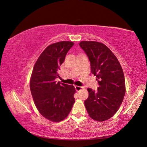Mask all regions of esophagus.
Instances as JSON below:
<instances>
[{"instance_id": "1", "label": "esophagus", "mask_w": 147, "mask_h": 147, "mask_svg": "<svg viewBox=\"0 0 147 147\" xmlns=\"http://www.w3.org/2000/svg\"><path fill=\"white\" fill-rule=\"evenodd\" d=\"M75 90H76L77 91H80V90H82L83 88H84V87L83 86H75Z\"/></svg>"}]
</instances>
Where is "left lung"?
Here are the masks:
<instances>
[{"mask_svg": "<svg viewBox=\"0 0 147 147\" xmlns=\"http://www.w3.org/2000/svg\"><path fill=\"white\" fill-rule=\"evenodd\" d=\"M79 45L90 61L91 71L99 84L97 91L88 88L84 105L90 117L103 121L116 113L125 94V80L117 57L104 44L83 41Z\"/></svg>", "mask_w": 147, "mask_h": 147, "instance_id": "1", "label": "left lung"}]
</instances>
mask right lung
I'll return each instance as SVG.
<instances>
[{"label": "right lung", "mask_w": 147, "mask_h": 147, "mask_svg": "<svg viewBox=\"0 0 147 147\" xmlns=\"http://www.w3.org/2000/svg\"><path fill=\"white\" fill-rule=\"evenodd\" d=\"M74 44L64 41L49 45L40 55L31 75L30 89L35 105L43 117L53 122L67 117L75 102L74 86L55 81Z\"/></svg>", "instance_id": "right-lung-1"}]
</instances>
